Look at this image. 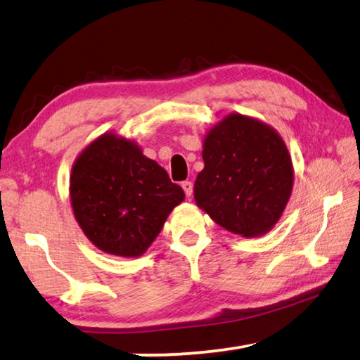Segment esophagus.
I'll return each mask as SVG.
<instances>
[{
    "instance_id": "obj_1",
    "label": "esophagus",
    "mask_w": 360,
    "mask_h": 360,
    "mask_svg": "<svg viewBox=\"0 0 360 360\" xmlns=\"http://www.w3.org/2000/svg\"><path fill=\"white\" fill-rule=\"evenodd\" d=\"M181 186H182V188H184L186 197L191 198L192 193H193V182H192V181H184Z\"/></svg>"
}]
</instances>
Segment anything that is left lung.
<instances>
[{"mask_svg":"<svg viewBox=\"0 0 360 360\" xmlns=\"http://www.w3.org/2000/svg\"><path fill=\"white\" fill-rule=\"evenodd\" d=\"M203 160L193 193L212 221L249 238L278 222L289 202L294 172L275 130L231 114L206 135Z\"/></svg>","mask_w":360,"mask_h":360,"instance_id":"1","label":"left lung"}]
</instances>
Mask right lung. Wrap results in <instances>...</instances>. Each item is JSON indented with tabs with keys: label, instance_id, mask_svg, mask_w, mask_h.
<instances>
[{
	"label": "right lung",
	"instance_id": "right-lung-1",
	"mask_svg": "<svg viewBox=\"0 0 360 360\" xmlns=\"http://www.w3.org/2000/svg\"><path fill=\"white\" fill-rule=\"evenodd\" d=\"M70 195L85 236L122 257L141 255L186 197L157 162L114 135H103L77 157Z\"/></svg>",
	"mask_w": 360,
	"mask_h": 360
}]
</instances>
